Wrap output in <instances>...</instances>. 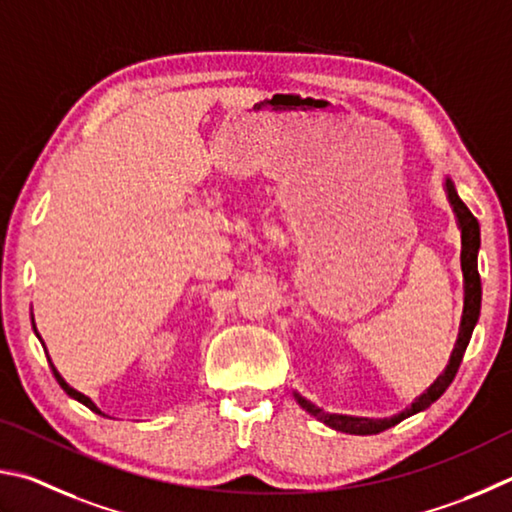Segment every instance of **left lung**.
<instances>
[{"label":"left lung","instance_id":"obj_1","mask_svg":"<svg viewBox=\"0 0 512 512\" xmlns=\"http://www.w3.org/2000/svg\"><path fill=\"white\" fill-rule=\"evenodd\" d=\"M447 188V197L454 206L456 218H459V227H461V267H463V281H465V306H463V319H461V333H459V342L454 346L450 366H447L445 373L438 378L432 387L423 393L411 409H407L405 414H400L391 420H369V418H351V416H321L328 427L337 429V432H346V434H357V436H369V434H380L382 429H387L391 425L400 423L402 418H407L416 411L425 409L443 396L445 389L450 387L456 371H459L461 360L465 355V348L470 344L472 330L479 321V312H481V276H479V267H477V254H479V245H481V231H479V220L474 218L472 211L465 206V202L456 193L454 184L447 179L445 182ZM306 407V402H303ZM310 414L319 416V409L308 407Z\"/></svg>","mask_w":512,"mask_h":512}]
</instances>
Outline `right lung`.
<instances>
[{"label":"right lung","mask_w":512,"mask_h":512,"mask_svg":"<svg viewBox=\"0 0 512 512\" xmlns=\"http://www.w3.org/2000/svg\"><path fill=\"white\" fill-rule=\"evenodd\" d=\"M58 382H60V387H62V389H65V391L69 393V396H71V398H76L78 402H83V405H85V407H89V409H92V411H98V407L94 405V402H92V400H89V398H85V396H83V393H78L76 389H71V387H69V384H67L65 380H62V375H58Z\"/></svg>","instance_id":"right-lung-1"}]
</instances>
